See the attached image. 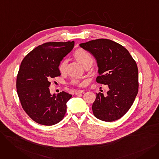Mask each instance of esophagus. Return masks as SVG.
Returning a JSON list of instances; mask_svg holds the SVG:
<instances>
[{
	"label": "esophagus",
	"instance_id": "esophagus-1",
	"mask_svg": "<svg viewBox=\"0 0 159 159\" xmlns=\"http://www.w3.org/2000/svg\"><path fill=\"white\" fill-rule=\"evenodd\" d=\"M84 92V90H78V91H76V92H75V95H79L80 93H83Z\"/></svg>",
	"mask_w": 159,
	"mask_h": 159
}]
</instances>
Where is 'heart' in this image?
<instances>
[{
  "label": "heart",
  "instance_id": "obj_1",
  "mask_svg": "<svg viewBox=\"0 0 159 159\" xmlns=\"http://www.w3.org/2000/svg\"><path fill=\"white\" fill-rule=\"evenodd\" d=\"M73 57L75 59H76L84 68H86L87 66H90L92 64L93 61V58L92 55H91L86 50L79 48L75 51L73 53ZM68 62L66 60H64L61 62L60 64L58 65V71H60L61 73L64 74L66 71V68ZM72 84L76 86H82L83 85V83L80 82L79 80L75 79L72 81Z\"/></svg>",
  "mask_w": 159,
  "mask_h": 159
}]
</instances>
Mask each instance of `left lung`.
I'll use <instances>...</instances> for the list:
<instances>
[{
  "label": "left lung",
  "mask_w": 159,
  "mask_h": 159,
  "mask_svg": "<svg viewBox=\"0 0 159 159\" xmlns=\"http://www.w3.org/2000/svg\"><path fill=\"white\" fill-rule=\"evenodd\" d=\"M79 46L95 58L98 68L96 81L109 88L106 97L101 92L97 93L92 105L94 116L105 122L120 119L138 93L136 62L124 46L109 39H96Z\"/></svg>",
  "instance_id": "8db88e82"
}]
</instances>
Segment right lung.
<instances>
[{"label":"right lung","instance_id":"1","mask_svg":"<svg viewBox=\"0 0 159 159\" xmlns=\"http://www.w3.org/2000/svg\"><path fill=\"white\" fill-rule=\"evenodd\" d=\"M75 43L50 42L33 49L22 60L16 77V91L22 107L38 124L52 126L61 121L72 95L62 91L50 93V81L61 75L58 65Z\"/></svg>","mask_w":159,"mask_h":159}]
</instances>
